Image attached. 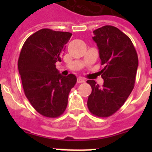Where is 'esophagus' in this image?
Returning a JSON list of instances; mask_svg holds the SVG:
<instances>
[{"label": "esophagus", "mask_w": 152, "mask_h": 152, "mask_svg": "<svg viewBox=\"0 0 152 152\" xmlns=\"http://www.w3.org/2000/svg\"><path fill=\"white\" fill-rule=\"evenodd\" d=\"M85 82V80L83 78H82V77H79L78 79H77V83H84Z\"/></svg>", "instance_id": "esophagus-1"}]
</instances>
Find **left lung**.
<instances>
[{"label":"left lung","mask_w":152,"mask_h":152,"mask_svg":"<svg viewBox=\"0 0 152 152\" xmlns=\"http://www.w3.org/2000/svg\"><path fill=\"white\" fill-rule=\"evenodd\" d=\"M99 50L103 85L88 80L91 87L88 107L99 118L113 115L123 106L134 88L138 56L131 39L117 27L106 25L94 31Z\"/></svg>","instance_id":"obj_1"}]
</instances>
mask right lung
I'll return each instance as SVG.
<instances>
[{
	"label": "right lung",
	"mask_w": 152,
	"mask_h": 152,
	"mask_svg": "<svg viewBox=\"0 0 152 152\" xmlns=\"http://www.w3.org/2000/svg\"><path fill=\"white\" fill-rule=\"evenodd\" d=\"M72 33L41 29L28 37L18 60L23 88L34 110L46 118H57L68 105L76 83L73 74L63 76L56 69Z\"/></svg>",
	"instance_id": "obj_1"
}]
</instances>
